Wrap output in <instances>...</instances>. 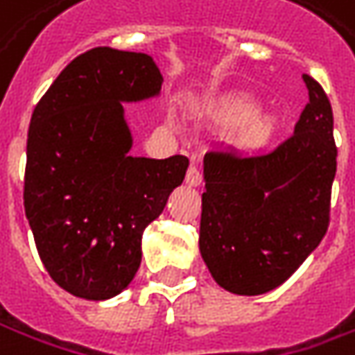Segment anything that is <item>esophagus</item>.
Returning a JSON list of instances; mask_svg holds the SVG:
<instances>
[{"mask_svg":"<svg viewBox=\"0 0 355 355\" xmlns=\"http://www.w3.org/2000/svg\"><path fill=\"white\" fill-rule=\"evenodd\" d=\"M187 184L189 187H200L202 184V173L194 165H190L189 173H187Z\"/></svg>","mask_w":355,"mask_h":355,"instance_id":"1","label":"esophagus"}]
</instances>
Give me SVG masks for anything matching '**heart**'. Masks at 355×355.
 <instances>
[{
	"instance_id": "obj_1",
	"label": "heart",
	"mask_w": 355,
	"mask_h": 355,
	"mask_svg": "<svg viewBox=\"0 0 355 355\" xmlns=\"http://www.w3.org/2000/svg\"><path fill=\"white\" fill-rule=\"evenodd\" d=\"M255 112V102L248 96H238L230 98L227 102L222 104V117L226 121H243Z\"/></svg>"
}]
</instances>
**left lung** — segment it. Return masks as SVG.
Masks as SVG:
<instances>
[{"label":"left lung","instance_id":"obj_1","mask_svg":"<svg viewBox=\"0 0 355 355\" xmlns=\"http://www.w3.org/2000/svg\"><path fill=\"white\" fill-rule=\"evenodd\" d=\"M302 80L309 104L288 137L255 155L222 147L204 155L198 245L216 283L236 295L283 285L328 230L334 117L322 86Z\"/></svg>","mask_w":355,"mask_h":355}]
</instances>
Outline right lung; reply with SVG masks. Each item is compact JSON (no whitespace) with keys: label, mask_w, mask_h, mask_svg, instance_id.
Masks as SVG:
<instances>
[{"label":"right lung","mask_w":355,"mask_h":355,"mask_svg":"<svg viewBox=\"0 0 355 355\" xmlns=\"http://www.w3.org/2000/svg\"><path fill=\"white\" fill-rule=\"evenodd\" d=\"M161 84L149 55L98 46L76 56L35 105L25 214L44 269L74 297L105 300L128 287L145 227L184 180V155H129L123 102L153 98Z\"/></svg>","instance_id":"1"}]
</instances>
